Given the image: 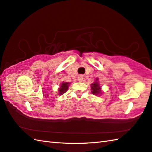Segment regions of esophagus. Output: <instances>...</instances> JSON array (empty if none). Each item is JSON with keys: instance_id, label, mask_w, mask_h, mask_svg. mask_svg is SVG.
Listing matches in <instances>:
<instances>
[{"instance_id": "esophagus-1", "label": "esophagus", "mask_w": 152, "mask_h": 152, "mask_svg": "<svg viewBox=\"0 0 152 152\" xmlns=\"http://www.w3.org/2000/svg\"><path fill=\"white\" fill-rule=\"evenodd\" d=\"M83 75H79V77H78V80H79V81H83Z\"/></svg>"}]
</instances>
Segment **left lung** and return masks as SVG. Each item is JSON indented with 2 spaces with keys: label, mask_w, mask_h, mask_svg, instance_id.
I'll return each instance as SVG.
<instances>
[{
  "label": "left lung",
  "mask_w": 152,
  "mask_h": 152,
  "mask_svg": "<svg viewBox=\"0 0 152 152\" xmlns=\"http://www.w3.org/2000/svg\"><path fill=\"white\" fill-rule=\"evenodd\" d=\"M98 79H96V81L92 83L91 85V89H92V93L94 95H98L101 94L102 91H101V86L99 85V83L98 81Z\"/></svg>",
  "instance_id": "8db88e82"
}]
</instances>
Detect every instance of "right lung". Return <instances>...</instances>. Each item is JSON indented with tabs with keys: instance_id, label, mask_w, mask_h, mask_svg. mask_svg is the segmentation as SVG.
<instances>
[{
	"instance_id": "obj_1",
	"label": "right lung",
	"mask_w": 152,
	"mask_h": 152,
	"mask_svg": "<svg viewBox=\"0 0 152 152\" xmlns=\"http://www.w3.org/2000/svg\"><path fill=\"white\" fill-rule=\"evenodd\" d=\"M69 85H70V83H65L64 82V83H61L60 87L58 89L59 94H63L64 93H65V92L67 91Z\"/></svg>"
}]
</instances>
